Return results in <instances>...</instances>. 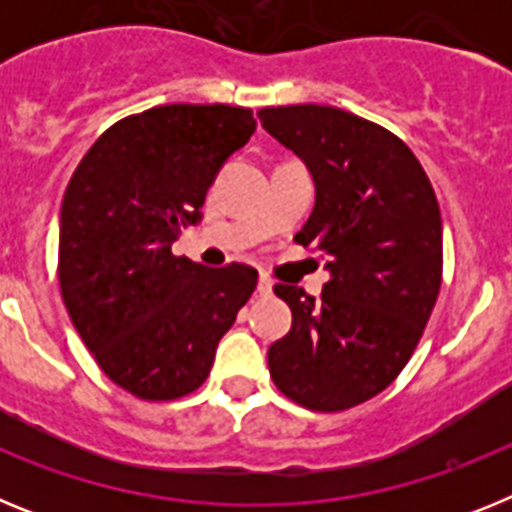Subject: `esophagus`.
I'll return each mask as SVG.
<instances>
[{"instance_id": "esophagus-1", "label": "esophagus", "mask_w": 512, "mask_h": 512, "mask_svg": "<svg viewBox=\"0 0 512 512\" xmlns=\"http://www.w3.org/2000/svg\"><path fill=\"white\" fill-rule=\"evenodd\" d=\"M256 289H259V295H271V292H274V282H271V279L269 277H266V274H261V277H259V287H256Z\"/></svg>"}]
</instances>
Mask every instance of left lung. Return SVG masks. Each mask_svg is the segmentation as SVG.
Listing matches in <instances>:
<instances>
[{"label":"left lung","instance_id":"1","mask_svg":"<svg viewBox=\"0 0 512 512\" xmlns=\"http://www.w3.org/2000/svg\"><path fill=\"white\" fill-rule=\"evenodd\" d=\"M269 135L295 153L315 205L295 241L320 251L323 297L277 284L292 328L269 346L274 384L310 410L338 413L392 384L441 289V212L423 166L390 130L330 104L264 107Z\"/></svg>","mask_w":512,"mask_h":512}]
</instances>
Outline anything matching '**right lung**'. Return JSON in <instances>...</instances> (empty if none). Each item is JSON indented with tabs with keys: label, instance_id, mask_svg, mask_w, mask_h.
<instances>
[{
	"label": "right lung",
	"instance_id": "right-lung-1",
	"mask_svg": "<svg viewBox=\"0 0 512 512\" xmlns=\"http://www.w3.org/2000/svg\"><path fill=\"white\" fill-rule=\"evenodd\" d=\"M253 130L246 107L161 104L99 135L63 194V302L102 372L140 400L197 390L256 289L251 266L210 269L171 253Z\"/></svg>",
	"mask_w": 512,
	"mask_h": 512
}]
</instances>
